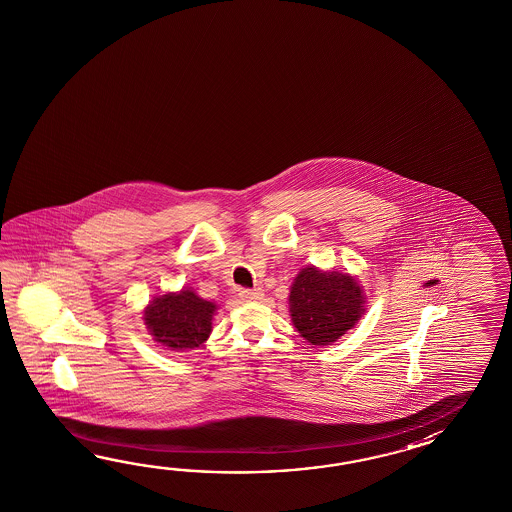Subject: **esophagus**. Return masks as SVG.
I'll return each instance as SVG.
<instances>
[{
	"instance_id": "obj_1",
	"label": "esophagus",
	"mask_w": 512,
	"mask_h": 512,
	"mask_svg": "<svg viewBox=\"0 0 512 512\" xmlns=\"http://www.w3.org/2000/svg\"><path fill=\"white\" fill-rule=\"evenodd\" d=\"M240 298L245 302H258L263 298V291L261 289H240Z\"/></svg>"
}]
</instances>
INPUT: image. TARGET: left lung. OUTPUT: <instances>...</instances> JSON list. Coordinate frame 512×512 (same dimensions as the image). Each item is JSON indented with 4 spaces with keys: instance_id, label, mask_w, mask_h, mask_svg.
Here are the masks:
<instances>
[{
    "instance_id": "8db88e82",
    "label": "left lung",
    "mask_w": 512,
    "mask_h": 512,
    "mask_svg": "<svg viewBox=\"0 0 512 512\" xmlns=\"http://www.w3.org/2000/svg\"><path fill=\"white\" fill-rule=\"evenodd\" d=\"M289 311L294 327L309 344L327 346L359 322L364 296L351 274L305 267L294 278Z\"/></svg>"
}]
</instances>
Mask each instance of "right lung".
<instances>
[{
  "label": "right lung",
  "mask_w": 512,
  "mask_h": 512,
  "mask_svg": "<svg viewBox=\"0 0 512 512\" xmlns=\"http://www.w3.org/2000/svg\"><path fill=\"white\" fill-rule=\"evenodd\" d=\"M216 304L199 298L192 289L153 298L144 311V324L153 340L170 349L199 348L212 331Z\"/></svg>",
  "instance_id": "right-lung-1"
}]
</instances>
